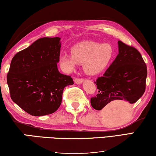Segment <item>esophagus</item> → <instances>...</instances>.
I'll list each match as a JSON object with an SVG mask.
<instances>
[{
  "instance_id": "esophagus-1",
  "label": "esophagus",
  "mask_w": 156,
  "mask_h": 156,
  "mask_svg": "<svg viewBox=\"0 0 156 156\" xmlns=\"http://www.w3.org/2000/svg\"><path fill=\"white\" fill-rule=\"evenodd\" d=\"M84 81L83 78H74V82L76 84H81Z\"/></svg>"
}]
</instances>
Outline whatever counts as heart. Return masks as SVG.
<instances>
[{
    "label": "heart",
    "mask_w": 156,
    "mask_h": 156,
    "mask_svg": "<svg viewBox=\"0 0 156 156\" xmlns=\"http://www.w3.org/2000/svg\"><path fill=\"white\" fill-rule=\"evenodd\" d=\"M114 56L115 51L111 44L83 41L71 47V55L62 54L59 62L61 68L66 72L74 70L77 65H83L86 73L96 76L109 67Z\"/></svg>",
    "instance_id": "b5f03b06"
}]
</instances>
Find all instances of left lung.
Wrapping results in <instances>:
<instances>
[{"label": "left lung", "instance_id": "obj_1", "mask_svg": "<svg viewBox=\"0 0 156 156\" xmlns=\"http://www.w3.org/2000/svg\"><path fill=\"white\" fill-rule=\"evenodd\" d=\"M119 54L94 83L98 93L91 98L92 108L101 110L115 101L134 103L144 94L147 67L137 48L118 41Z\"/></svg>", "mask_w": 156, "mask_h": 156}]
</instances>
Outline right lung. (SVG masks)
Returning <instances> with one entry per match:
<instances>
[{
	"instance_id": "1",
	"label": "right lung",
	"mask_w": 156,
	"mask_h": 156,
	"mask_svg": "<svg viewBox=\"0 0 156 156\" xmlns=\"http://www.w3.org/2000/svg\"><path fill=\"white\" fill-rule=\"evenodd\" d=\"M60 37L39 39L17 53L7 76L10 97L32 116L50 115L58 109L63 90L73 84L70 76L59 72Z\"/></svg>"
}]
</instances>
